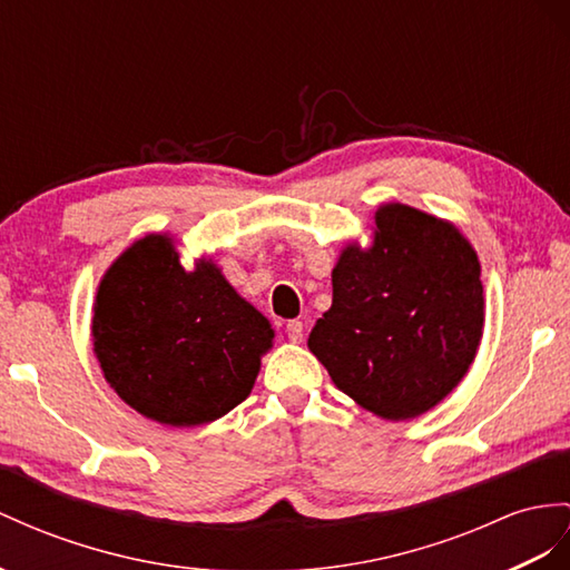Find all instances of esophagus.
Listing matches in <instances>:
<instances>
[{"label": "esophagus", "mask_w": 570, "mask_h": 570, "mask_svg": "<svg viewBox=\"0 0 570 570\" xmlns=\"http://www.w3.org/2000/svg\"><path fill=\"white\" fill-rule=\"evenodd\" d=\"M286 337H288V342L301 344L303 342V323H298V320H288V323H286Z\"/></svg>", "instance_id": "1"}]
</instances>
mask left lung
Masks as SVG:
<instances>
[{"label": "left lung", "mask_w": 570, "mask_h": 570, "mask_svg": "<svg viewBox=\"0 0 570 570\" xmlns=\"http://www.w3.org/2000/svg\"><path fill=\"white\" fill-rule=\"evenodd\" d=\"M375 226L368 250L342 253L308 346L363 410L400 421L429 412L472 366L484 288L455 226L404 204L377 209Z\"/></svg>", "instance_id": "1"}]
</instances>
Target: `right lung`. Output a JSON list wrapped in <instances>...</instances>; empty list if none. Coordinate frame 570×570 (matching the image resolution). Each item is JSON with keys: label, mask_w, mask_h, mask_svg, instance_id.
I'll return each mask as SVG.
<instances>
[{"label": "right lung", "mask_w": 570, "mask_h": 570, "mask_svg": "<svg viewBox=\"0 0 570 570\" xmlns=\"http://www.w3.org/2000/svg\"><path fill=\"white\" fill-rule=\"evenodd\" d=\"M272 337L269 320L212 262L187 272L166 236L135 243L98 286L100 368L132 410L160 424H209L238 406Z\"/></svg>", "instance_id": "obj_1"}]
</instances>
